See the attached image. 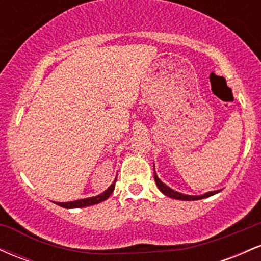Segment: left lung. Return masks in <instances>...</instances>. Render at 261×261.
<instances>
[{
    "mask_svg": "<svg viewBox=\"0 0 261 261\" xmlns=\"http://www.w3.org/2000/svg\"><path fill=\"white\" fill-rule=\"evenodd\" d=\"M154 180H155V184H157V187L162 193L164 194L166 196H169L172 197V199H176V200H184V201H194V200H200V199H205V197H208V196H212L215 195V194L220 193V190L217 191H210V193H206L203 194L201 196H191V195H184V194L181 193H178V191H174L173 189H170L169 187H167L164 182H162L160 180V178H158L157 174H155L154 172Z\"/></svg>",
    "mask_w": 261,
    "mask_h": 261,
    "instance_id": "8db88e82",
    "label": "left lung"
}]
</instances>
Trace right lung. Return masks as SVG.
Segmentation results:
<instances>
[{
  "label": "right lung",
  "instance_id": "obj_1",
  "mask_svg": "<svg viewBox=\"0 0 261 261\" xmlns=\"http://www.w3.org/2000/svg\"><path fill=\"white\" fill-rule=\"evenodd\" d=\"M115 182H116V179L114 180L113 184L110 185L106 191H104V193H101L100 195L98 196L87 197V199L76 200V201H70V202H56V205L61 206V207H65V208H80V207H86V206L95 205V203H99L101 201H104V200H107L108 197L112 195L114 188H115Z\"/></svg>",
  "mask_w": 261,
  "mask_h": 261
}]
</instances>
